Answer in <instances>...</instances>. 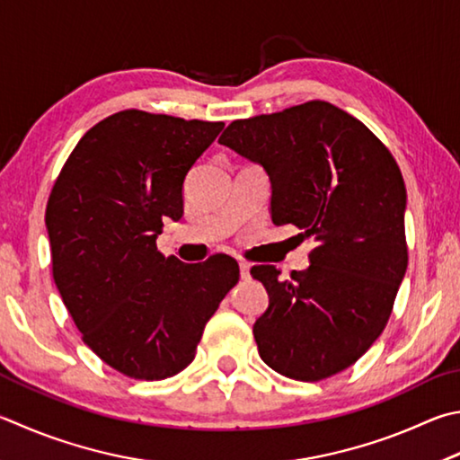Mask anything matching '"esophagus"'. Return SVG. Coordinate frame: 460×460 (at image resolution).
<instances>
[{"mask_svg":"<svg viewBox=\"0 0 460 460\" xmlns=\"http://www.w3.org/2000/svg\"><path fill=\"white\" fill-rule=\"evenodd\" d=\"M239 271H241V279H252V267L249 263H239Z\"/></svg>","mask_w":460,"mask_h":460,"instance_id":"obj_1","label":"esophagus"}]
</instances>
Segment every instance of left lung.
Returning <instances> with one entry per match:
<instances>
[{
    "instance_id": "8db88e82",
    "label": "left lung",
    "mask_w": 460,
    "mask_h": 460,
    "mask_svg": "<svg viewBox=\"0 0 460 460\" xmlns=\"http://www.w3.org/2000/svg\"><path fill=\"white\" fill-rule=\"evenodd\" d=\"M219 143L263 166L271 221L317 243L310 267L289 279L273 265L252 270L270 294L253 325L259 356L302 382L349 368L378 340L406 273L396 161L360 120L322 100L231 122Z\"/></svg>"
}]
</instances>
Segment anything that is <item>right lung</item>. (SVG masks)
I'll list each match as a JSON object with an SVG mask.
<instances>
[{
	"mask_svg": "<svg viewBox=\"0 0 460 460\" xmlns=\"http://www.w3.org/2000/svg\"><path fill=\"white\" fill-rule=\"evenodd\" d=\"M223 122L122 111L80 138L46 208L52 271L82 340L114 370L163 380L193 362L239 281L227 255L187 265L156 249L182 217V182Z\"/></svg>",
	"mask_w": 460,
	"mask_h": 460,
	"instance_id": "1",
	"label": "right lung"
}]
</instances>
